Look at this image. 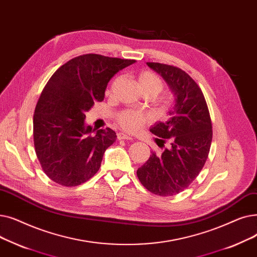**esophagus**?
I'll use <instances>...</instances> for the list:
<instances>
[{
    "mask_svg": "<svg viewBox=\"0 0 257 257\" xmlns=\"http://www.w3.org/2000/svg\"><path fill=\"white\" fill-rule=\"evenodd\" d=\"M117 139L118 140H132L133 138H132V136H130V135H127V134H125V133H118L117 134Z\"/></svg>",
    "mask_w": 257,
    "mask_h": 257,
    "instance_id": "esophagus-1",
    "label": "esophagus"
}]
</instances>
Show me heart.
I'll use <instances>...</instances> for the list:
<instances>
[{
  "instance_id": "b5f03b06",
  "label": "heart",
  "mask_w": 257,
  "mask_h": 257,
  "mask_svg": "<svg viewBox=\"0 0 257 257\" xmlns=\"http://www.w3.org/2000/svg\"><path fill=\"white\" fill-rule=\"evenodd\" d=\"M138 83L142 90L152 91L156 95L160 93L163 88L161 79L151 71L141 72L138 76ZM150 120V115L133 111V109H126V111H123L117 116V121L120 126L127 132H136L140 130Z\"/></svg>"
}]
</instances>
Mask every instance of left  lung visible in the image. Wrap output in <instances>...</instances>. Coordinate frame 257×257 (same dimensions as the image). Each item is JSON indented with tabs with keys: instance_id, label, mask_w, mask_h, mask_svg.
Instances as JSON below:
<instances>
[{
	"instance_id": "1",
	"label": "left lung",
	"mask_w": 257,
	"mask_h": 257,
	"mask_svg": "<svg viewBox=\"0 0 257 257\" xmlns=\"http://www.w3.org/2000/svg\"><path fill=\"white\" fill-rule=\"evenodd\" d=\"M146 65L165 80L174 103L167 121L151 127L162 153L153 152L137 176L149 191L167 197L187 188L200 174L209 154L212 125L204 95L185 71L159 63Z\"/></svg>"
}]
</instances>
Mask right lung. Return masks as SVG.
<instances>
[{"label": "right lung", "instance_id": "right-lung-1", "mask_svg": "<svg viewBox=\"0 0 257 257\" xmlns=\"http://www.w3.org/2000/svg\"><path fill=\"white\" fill-rule=\"evenodd\" d=\"M135 62L83 54L56 70L45 85L34 111L33 140L43 170L57 184L77 186L98 172L117 136L109 127L95 132L85 124V112L103 100L109 79Z\"/></svg>", "mask_w": 257, "mask_h": 257}]
</instances>
